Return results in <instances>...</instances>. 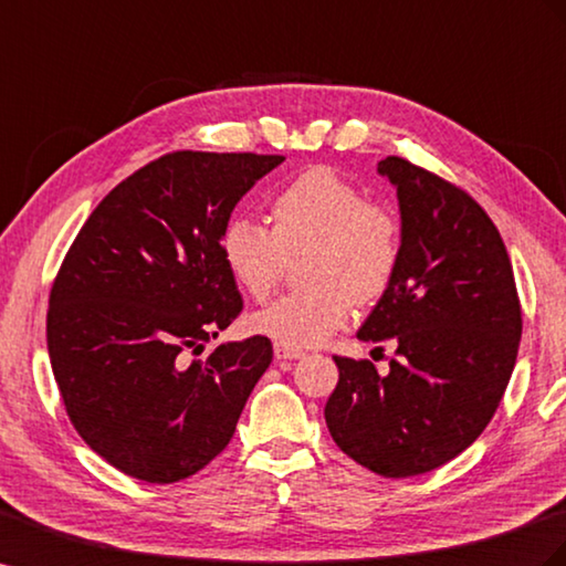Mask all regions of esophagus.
Returning <instances> with one entry per match:
<instances>
[{"instance_id":"1","label":"esophagus","mask_w":566,"mask_h":566,"mask_svg":"<svg viewBox=\"0 0 566 566\" xmlns=\"http://www.w3.org/2000/svg\"><path fill=\"white\" fill-rule=\"evenodd\" d=\"M273 355H276V359L285 361V359H300L304 353L302 349H293V347H285V345H273Z\"/></svg>"}]
</instances>
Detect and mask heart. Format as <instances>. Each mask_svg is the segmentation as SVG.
<instances>
[{"label":"heart","instance_id":"heart-1","mask_svg":"<svg viewBox=\"0 0 566 566\" xmlns=\"http://www.w3.org/2000/svg\"><path fill=\"white\" fill-rule=\"evenodd\" d=\"M273 226L235 217L221 233V256L252 300H266L281 283L290 256L307 252L304 281L252 316V328L293 349L316 347L343 328L357 302L388 290L400 266L402 226L386 207L331 166L297 174L271 202Z\"/></svg>","mask_w":566,"mask_h":566}]
</instances>
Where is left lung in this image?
Listing matches in <instances>:
<instances>
[{
  "label": "left lung",
  "instance_id": "obj_1",
  "mask_svg": "<svg viewBox=\"0 0 566 566\" xmlns=\"http://www.w3.org/2000/svg\"><path fill=\"white\" fill-rule=\"evenodd\" d=\"M378 174L397 188L402 256L357 338H392L397 357L386 376L369 359L333 357L340 378L324 415L357 464L407 479L454 460L493 419L522 304L505 242L471 195L402 157L378 161Z\"/></svg>",
  "mask_w": 566,
  "mask_h": 566
}]
</instances>
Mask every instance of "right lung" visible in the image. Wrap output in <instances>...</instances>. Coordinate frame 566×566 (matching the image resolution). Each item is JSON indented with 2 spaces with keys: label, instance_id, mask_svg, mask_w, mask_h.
I'll return each instance as SVG.
<instances>
[{
  "label": "right lung",
  "instance_id": "right-lung-1",
  "mask_svg": "<svg viewBox=\"0 0 566 566\" xmlns=\"http://www.w3.org/2000/svg\"><path fill=\"white\" fill-rule=\"evenodd\" d=\"M285 157L171 151L104 197L54 279L48 347L75 431L147 483L205 469L269 369L264 335L205 347L242 312L221 233Z\"/></svg>",
  "mask_w": 566,
  "mask_h": 566
}]
</instances>
